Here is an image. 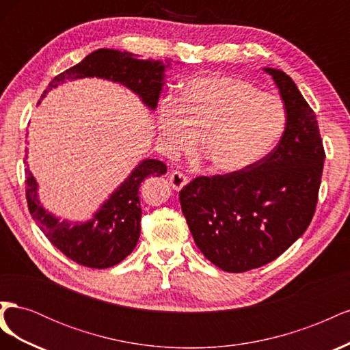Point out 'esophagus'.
Listing matches in <instances>:
<instances>
[{
	"label": "esophagus",
	"instance_id": "esophagus-1",
	"mask_svg": "<svg viewBox=\"0 0 350 350\" xmlns=\"http://www.w3.org/2000/svg\"><path fill=\"white\" fill-rule=\"evenodd\" d=\"M188 181H189L188 176L179 171L171 172V175H169V184H171V187L174 189H181L183 187H185L188 184Z\"/></svg>",
	"mask_w": 350,
	"mask_h": 350
}]
</instances>
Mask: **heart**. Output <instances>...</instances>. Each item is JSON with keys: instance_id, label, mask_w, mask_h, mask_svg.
<instances>
[{"instance_id": "b5f03b06", "label": "heart", "mask_w": 350, "mask_h": 350, "mask_svg": "<svg viewBox=\"0 0 350 350\" xmlns=\"http://www.w3.org/2000/svg\"><path fill=\"white\" fill-rule=\"evenodd\" d=\"M159 131L172 150H187L198 135L200 153L216 172L234 174L266 157L286 129L282 102L230 76L189 80L178 103L165 99Z\"/></svg>"}]
</instances>
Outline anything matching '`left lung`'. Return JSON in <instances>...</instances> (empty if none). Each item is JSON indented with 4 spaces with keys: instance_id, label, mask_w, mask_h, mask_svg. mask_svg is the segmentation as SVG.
Listing matches in <instances>:
<instances>
[{
    "instance_id": "obj_1",
    "label": "left lung",
    "mask_w": 350,
    "mask_h": 350,
    "mask_svg": "<svg viewBox=\"0 0 350 350\" xmlns=\"http://www.w3.org/2000/svg\"><path fill=\"white\" fill-rule=\"evenodd\" d=\"M273 77L286 109L278 146L243 171L198 176L179 193L196 245L229 273L276 260L310 226L324 166L315 113L295 81L276 68Z\"/></svg>"
}]
</instances>
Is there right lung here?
<instances>
[{"label": "right lung", "mask_w": 350, "mask_h": 350, "mask_svg": "<svg viewBox=\"0 0 350 350\" xmlns=\"http://www.w3.org/2000/svg\"><path fill=\"white\" fill-rule=\"evenodd\" d=\"M169 66V64H167ZM163 61L142 59L131 52L100 48L52 80L40 99L67 80L99 77L129 88L147 108L156 109L165 84ZM26 198L31 217L45 237L70 260L90 269H108L121 262L140 238L142 207L139 188L147 176L166 174V165L144 159L115 189L93 217L84 224L59 220L40 204L38 183L26 165Z\"/></svg>", "instance_id": "obj_1"}]
</instances>
